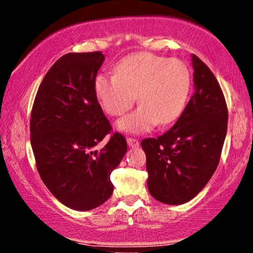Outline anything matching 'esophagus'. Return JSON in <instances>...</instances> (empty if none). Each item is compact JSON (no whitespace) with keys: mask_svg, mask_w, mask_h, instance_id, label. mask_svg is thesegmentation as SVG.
Returning a JSON list of instances; mask_svg holds the SVG:
<instances>
[{"mask_svg":"<svg viewBox=\"0 0 253 253\" xmlns=\"http://www.w3.org/2000/svg\"><path fill=\"white\" fill-rule=\"evenodd\" d=\"M126 141H127V145H129V147H131V148L139 146V140L135 139V138H130L129 137L126 139Z\"/></svg>","mask_w":253,"mask_h":253,"instance_id":"obj_1","label":"esophagus"}]
</instances>
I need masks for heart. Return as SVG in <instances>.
<instances>
[{"label":"heart","instance_id":"b5f03b06","mask_svg":"<svg viewBox=\"0 0 253 253\" xmlns=\"http://www.w3.org/2000/svg\"><path fill=\"white\" fill-rule=\"evenodd\" d=\"M191 84V72L183 61L141 52L120 61L115 75L97 76L95 91L104 111L112 116H121L129 111L138 96L141 105L120 120L118 127L143 133L157 123L166 126L180 118Z\"/></svg>","mask_w":253,"mask_h":253}]
</instances>
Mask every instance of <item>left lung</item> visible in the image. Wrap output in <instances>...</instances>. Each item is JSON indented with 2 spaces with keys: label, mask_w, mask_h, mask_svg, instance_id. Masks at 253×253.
Here are the masks:
<instances>
[{
  "label": "left lung",
  "mask_w": 253,
  "mask_h": 253,
  "mask_svg": "<svg viewBox=\"0 0 253 253\" xmlns=\"http://www.w3.org/2000/svg\"><path fill=\"white\" fill-rule=\"evenodd\" d=\"M194 94L176 123L141 147L147 157L148 190L167 205L188 203L218 166L227 131V105L216 77L192 54Z\"/></svg>",
  "instance_id": "1"
}]
</instances>
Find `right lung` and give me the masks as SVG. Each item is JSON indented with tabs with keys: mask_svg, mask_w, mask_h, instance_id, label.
Wrapping results in <instances>:
<instances>
[{
	"mask_svg": "<svg viewBox=\"0 0 253 253\" xmlns=\"http://www.w3.org/2000/svg\"><path fill=\"white\" fill-rule=\"evenodd\" d=\"M102 52L68 53L48 70L30 115V141L42 181L57 200L90 211L113 193L111 173L126 153V140L97 99L95 80ZM108 134L102 150L95 146Z\"/></svg>",
	"mask_w": 253,
	"mask_h": 253,
	"instance_id": "right-lung-1",
	"label": "right lung"
}]
</instances>
